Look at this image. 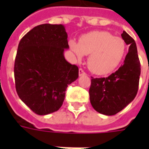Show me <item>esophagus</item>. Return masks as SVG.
Returning <instances> with one entry per match:
<instances>
[{
  "mask_svg": "<svg viewBox=\"0 0 149 149\" xmlns=\"http://www.w3.org/2000/svg\"><path fill=\"white\" fill-rule=\"evenodd\" d=\"M86 75V73L84 72V71L82 69V68H80L79 69V76H85Z\"/></svg>",
  "mask_w": 149,
  "mask_h": 149,
  "instance_id": "obj_1",
  "label": "esophagus"
}]
</instances>
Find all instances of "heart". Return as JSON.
<instances>
[{
	"instance_id": "1",
	"label": "heart",
	"mask_w": 149,
	"mask_h": 149,
	"mask_svg": "<svg viewBox=\"0 0 149 149\" xmlns=\"http://www.w3.org/2000/svg\"><path fill=\"white\" fill-rule=\"evenodd\" d=\"M69 47L78 61L82 60L84 55H89L88 66L97 75H106L114 71L126 52L125 40L105 31L88 33L81 37L79 43L71 40Z\"/></svg>"
}]
</instances>
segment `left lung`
<instances>
[{"label":"left lung","instance_id":"1","mask_svg":"<svg viewBox=\"0 0 149 149\" xmlns=\"http://www.w3.org/2000/svg\"><path fill=\"white\" fill-rule=\"evenodd\" d=\"M122 39L128 46L124 65L108 77H92L89 99L97 112L112 116L120 112L136 96L141 76V63L135 40L125 31Z\"/></svg>","mask_w":149,"mask_h":149}]
</instances>
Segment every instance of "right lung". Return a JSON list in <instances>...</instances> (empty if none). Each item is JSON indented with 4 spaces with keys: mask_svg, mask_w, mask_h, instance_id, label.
<instances>
[{
    "mask_svg": "<svg viewBox=\"0 0 149 149\" xmlns=\"http://www.w3.org/2000/svg\"><path fill=\"white\" fill-rule=\"evenodd\" d=\"M68 49L63 24H40L19 43L14 65L16 90L38 115L59 110L68 85L79 77L77 66L65 58V49Z\"/></svg>",
    "mask_w": 149,
    "mask_h": 149,
    "instance_id": "1",
    "label": "right lung"
}]
</instances>
